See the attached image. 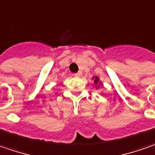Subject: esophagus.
Segmentation results:
<instances>
[{"label": "esophagus", "instance_id": "34e87169", "mask_svg": "<svg viewBox=\"0 0 155 155\" xmlns=\"http://www.w3.org/2000/svg\"><path fill=\"white\" fill-rule=\"evenodd\" d=\"M81 74H82L81 71H79V72L76 73V74H74V75H75V76H81Z\"/></svg>", "mask_w": 155, "mask_h": 155}]
</instances>
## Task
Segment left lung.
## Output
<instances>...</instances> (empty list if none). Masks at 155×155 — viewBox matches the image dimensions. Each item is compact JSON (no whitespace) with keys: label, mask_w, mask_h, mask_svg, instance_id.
<instances>
[{"label":"left lung","mask_w":155,"mask_h":155,"mask_svg":"<svg viewBox=\"0 0 155 155\" xmlns=\"http://www.w3.org/2000/svg\"><path fill=\"white\" fill-rule=\"evenodd\" d=\"M93 79H94V82L95 83L96 85H98V88H99V85H98V84H99L100 85V84H101V81H99V78L97 77V76H95V77H94V78H93ZM96 88H97V87H96Z\"/></svg>","instance_id":"left-lung-1"}]
</instances>
